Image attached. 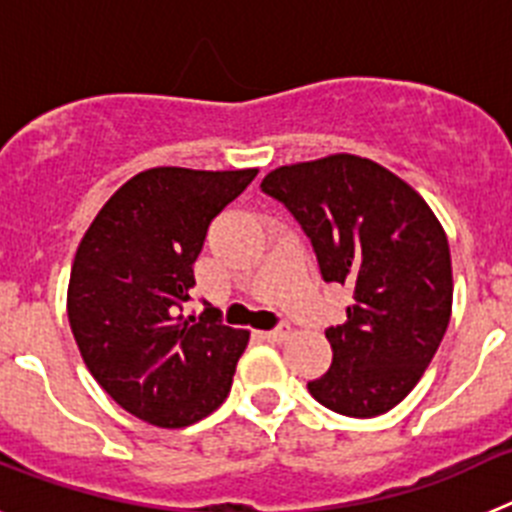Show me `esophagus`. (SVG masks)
<instances>
[{
	"label": "esophagus",
	"instance_id": "obj_1",
	"mask_svg": "<svg viewBox=\"0 0 512 512\" xmlns=\"http://www.w3.org/2000/svg\"><path fill=\"white\" fill-rule=\"evenodd\" d=\"M261 336H264L266 341H271V343H279V341H284V338L289 336V325H287V323H279L277 328L264 330V333H261Z\"/></svg>",
	"mask_w": 512,
	"mask_h": 512
}]
</instances>
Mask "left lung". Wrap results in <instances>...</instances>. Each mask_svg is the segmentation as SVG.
Here are the masks:
<instances>
[{"instance_id": "left-lung-1", "label": "left lung", "mask_w": 512, "mask_h": 512, "mask_svg": "<svg viewBox=\"0 0 512 512\" xmlns=\"http://www.w3.org/2000/svg\"><path fill=\"white\" fill-rule=\"evenodd\" d=\"M310 238L323 282L348 284L354 305L325 338L333 364L307 390L348 418H374L408 397L449 328L451 253L413 187L369 158L282 166L261 182Z\"/></svg>"}]
</instances>
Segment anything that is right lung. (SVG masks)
Returning a JSON list of instances; mask_svg holds the SVG:
<instances>
[{
  "mask_svg": "<svg viewBox=\"0 0 512 512\" xmlns=\"http://www.w3.org/2000/svg\"><path fill=\"white\" fill-rule=\"evenodd\" d=\"M256 169L158 166L133 176L99 210L76 251L69 323L81 359L135 418L184 428L223 405L248 330L207 305L184 315L210 223Z\"/></svg>",
  "mask_w": 512,
  "mask_h": 512,
  "instance_id": "add662e5",
  "label": "right lung"
}]
</instances>
